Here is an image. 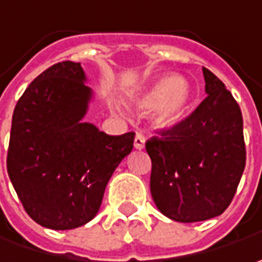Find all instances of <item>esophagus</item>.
Listing matches in <instances>:
<instances>
[{"label": "esophagus", "mask_w": 262, "mask_h": 262, "mask_svg": "<svg viewBox=\"0 0 262 262\" xmlns=\"http://www.w3.org/2000/svg\"><path fill=\"white\" fill-rule=\"evenodd\" d=\"M135 148L136 149H143V146H145V136H143L142 133H136V136H135Z\"/></svg>", "instance_id": "obj_1"}]
</instances>
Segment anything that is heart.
<instances>
[{
  "instance_id": "obj_1",
  "label": "heart",
  "mask_w": 262,
  "mask_h": 262,
  "mask_svg": "<svg viewBox=\"0 0 262 262\" xmlns=\"http://www.w3.org/2000/svg\"><path fill=\"white\" fill-rule=\"evenodd\" d=\"M195 95V88L186 79L163 74L130 99V104L141 113L154 110V121L163 129H173L188 119Z\"/></svg>"
}]
</instances>
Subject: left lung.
<instances>
[{"label":"left lung","mask_w":262,"mask_h":262,"mask_svg":"<svg viewBox=\"0 0 262 262\" xmlns=\"http://www.w3.org/2000/svg\"><path fill=\"white\" fill-rule=\"evenodd\" d=\"M207 98L182 124L145 146L151 195L165 217L204 222L230 205L246 163L242 113L222 80L202 67Z\"/></svg>","instance_id":"8db88e82"}]
</instances>
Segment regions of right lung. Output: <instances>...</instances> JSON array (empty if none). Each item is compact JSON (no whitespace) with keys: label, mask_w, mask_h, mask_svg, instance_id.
Here are the masks:
<instances>
[{"label":"right lung","mask_w":262,"mask_h":262,"mask_svg":"<svg viewBox=\"0 0 262 262\" xmlns=\"http://www.w3.org/2000/svg\"><path fill=\"white\" fill-rule=\"evenodd\" d=\"M80 63L40 73L13 113L7 171L32 220L52 230L91 222L135 133L110 136L85 123L92 89Z\"/></svg>","instance_id":"1"}]
</instances>
